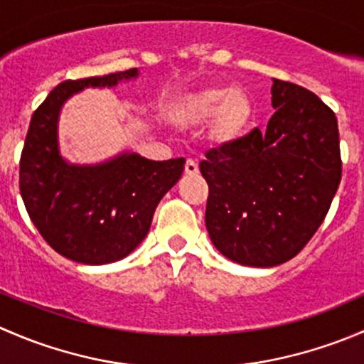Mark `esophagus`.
I'll return each instance as SVG.
<instances>
[{
  "label": "esophagus",
  "instance_id": "34e87169",
  "mask_svg": "<svg viewBox=\"0 0 364 364\" xmlns=\"http://www.w3.org/2000/svg\"><path fill=\"white\" fill-rule=\"evenodd\" d=\"M197 172H199V165H197V161L186 160V164H185V174L196 176Z\"/></svg>",
  "mask_w": 364,
  "mask_h": 364
}]
</instances>
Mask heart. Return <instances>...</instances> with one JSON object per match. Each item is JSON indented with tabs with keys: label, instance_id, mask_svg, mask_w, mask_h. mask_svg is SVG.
Instances as JSON below:
<instances>
[{
	"label": "heart",
	"instance_id": "b5f03b06",
	"mask_svg": "<svg viewBox=\"0 0 364 364\" xmlns=\"http://www.w3.org/2000/svg\"><path fill=\"white\" fill-rule=\"evenodd\" d=\"M248 116L247 97L232 87H205L186 95L176 111V119L181 124H200L215 117L213 134L222 141L236 139L243 132Z\"/></svg>",
	"mask_w": 364,
	"mask_h": 364
}]
</instances>
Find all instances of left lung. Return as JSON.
<instances>
[{
	"instance_id": "8db88e82",
	"label": "left lung",
	"mask_w": 364,
	"mask_h": 364,
	"mask_svg": "<svg viewBox=\"0 0 364 364\" xmlns=\"http://www.w3.org/2000/svg\"><path fill=\"white\" fill-rule=\"evenodd\" d=\"M266 130L213 148L205 227L216 250L243 266L296 257L329 211L341 179L336 116L317 95L273 79Z\"/></svg>"
}]
</instances>
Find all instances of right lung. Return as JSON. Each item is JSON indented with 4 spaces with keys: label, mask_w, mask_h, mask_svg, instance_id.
I'll return each mask as SVG.
<instances>
[{
    "label": "right lung",
    "mask_w": 364,
    "mask_h": 364,
    "mask_svg": "<svg viewBox=\"0 0 364 364\" xmlns=\"http://www.w3.org/2000/svg\"><path fill=\"white\" fill-rule=\"evenodd\" d=\"M137 68L65 80L33 112L21 155L19 186L26 211L43 240L80 264L116 262L148 236L161 197L179 181L185 159L148 160L124 151L95 165L61 156L58 123L70 97L86 87H114Z\"/></svg>",
    "instance_id": "add662e5"
}]
</instances>
